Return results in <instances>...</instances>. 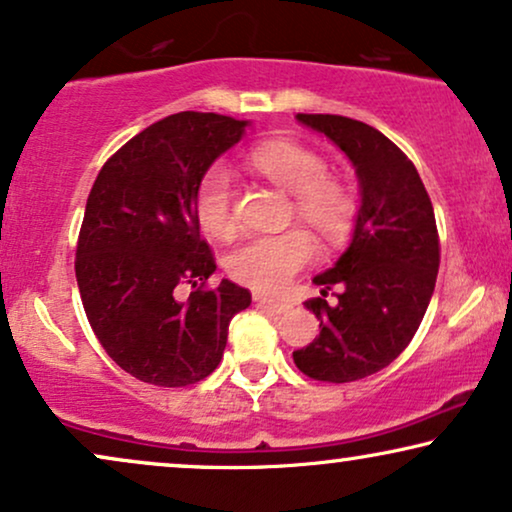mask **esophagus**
I'll return each instance as SVG.
<instances>
[{
    "label": "esophagus",
    "mask_w": 512,
    "mask_h": 512,
    "mask_svg": "<svg viewBox=\"0 0 512 512\" xmlns=\"http://www.w3.org/2000/svg\"><path fill=\"white\" fill-rule=\"evenodd\" d=\"M254 301L258 305H263V308L272 310V313H277V315L287 313V310L291 308V305L287 301H282V298H272V296H263V294H254Z\"/></svg>",
    "instance_id": "esophagus-1"
}]
</instances>
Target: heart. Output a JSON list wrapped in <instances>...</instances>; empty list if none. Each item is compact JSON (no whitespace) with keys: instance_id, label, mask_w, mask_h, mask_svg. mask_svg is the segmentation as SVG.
<instances>
[{"instance_id":"obj_1","label":"heart","mask_w":512,"mask_h":512,"mask_svg":"<svg viewBox=\"0 0 512 512\" xmlns=\"http://www.w3.org/2000/svg\"><path fill=\"white\" fill-rule=\"evenodd\" d=\"M251 164L261 174L291 192L296 214L327 240H338L355 218V199L343 183L327 178V162L317 152L291 141H268L251 152ZM195 216L204 232L228 237L235 230L232 211V174L225 164H214L195 190ZM315 256V242L303 228L275 235L242 237L225 258L237 282L261 291L284 287Z\"/></svg>"}]
</instances>
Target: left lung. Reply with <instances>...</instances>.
Returning a JSON list of instances; mask_svg holds the SVG:
<instances>
[{
    "label": "left lung",
    "mask_w": 512,
    "mask_h": 512,
    "mask_svg": "<svg viewBox=\"0 0 512 512\" xmlns=\"http://www.w3.org/2000/svg\"><path fill=\"white\" fill-rule=\"evenodd\" d=\"M327 136L353 164L360 185L353 235L336 263L313 277L322 296L338 284V301H305L320 336L294 362L315 381L348 383L388 367L414 338L440 268L435 211L421 176L397 145L341 115H296Z\"/></svg>",
    "instance_id": "8db88e82"
}]
</instances>
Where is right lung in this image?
<instances>
[{
    "instance_id": "obj_1",
    "label": "right lung",
    "mask_w": 512,
    "mask_h": 512,
    "mask_svg": "<svg viewBox=\"0 0 512 512\" xmlns=\"http://www.w3.org/2000/svg\"><path fill=\"white\" fill-rule=\"evenodd\" d=\"M249 119L176 112L112 155L86 199L77 242V287L91 329L126 374L152 386L202 381L221 362L230 320L251 294L221 280L199 240L195 190ZM178 283L200 289L185 302Z\"/></svg>"
}]
</instances>
